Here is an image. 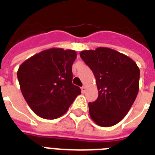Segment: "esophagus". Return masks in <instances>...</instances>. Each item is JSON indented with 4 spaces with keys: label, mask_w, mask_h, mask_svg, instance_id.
<instances>
[{
    "label": "esophagus",
    "mask_w": 155,
    "mask_h": 155,
    "mask_svg": "<svg viewBox=\"0 0 155 155\" xmlns=\"http://www.w3.org/2000/svg\"><path fill=\"white\" fill-rule=\"evenodd\" d=\"M85 91H86V87H85L84 86H83V87H81V92H82L83 93H84Z\"/></svg>",
    "instance_id": "1"
}]
</instances>
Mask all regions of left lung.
Segmentation results:
<instances>
[{
	"mask_svg": "<svg viewBox=\"0 0 155 155\" xmlns=\"http://www.w3.org/2000/svg\"><path fill=\"white\" fill-rule=\"evenodd\" d=\"M80 55L94 74L98 98L88 104L92 120L102 127L125 117L139 90L140 70L132 58L108 47L83 51Z\"/></svg>",
	"mask_w": 155,
	"mask_h": 155,
	"instance_id": "left-lung-1",
	"label": "left lung"
}]
</instances>
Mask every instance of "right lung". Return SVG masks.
I'll use <instances>...</instances> for the list:
<instances>
[{
  "mask_svg": "<svg viewBox=\"0 0 155 155\" xmlns=\"http://www.w3.org/2000/svg\"><path fill=\"white\" fill-rule=\"evenodd\" d=\"M76 57L73 50L51 48L20 65L17 75L21 91L38 117L52 120L63 116L81 93L72 84L71 68Z\"/></svg>",
  "mask_w": 155,
  "mask_h": 155,
  "instance_id": "add662e5",
  "label": "right lung"
}]
</instances>
